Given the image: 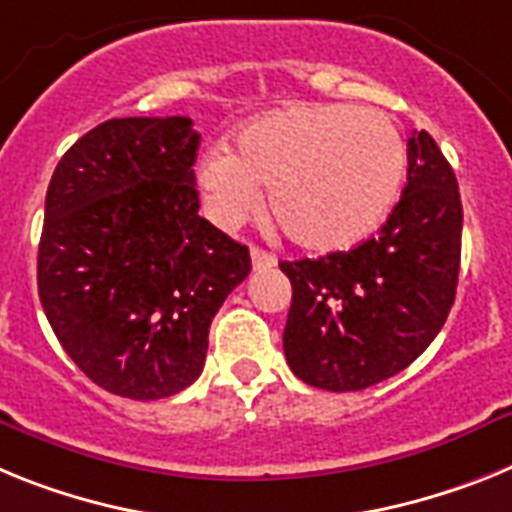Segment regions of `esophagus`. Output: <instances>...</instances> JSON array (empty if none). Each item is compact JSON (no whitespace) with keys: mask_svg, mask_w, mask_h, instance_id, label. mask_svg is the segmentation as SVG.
<instances>
[{"mask_svg":"<svg viewBox=\"0 0 512 512\" xmlns=\"http://www.w3.org/2000/svg\"><path fill=\"white\" fill-rule=\"evenodd\" d=\"M252 270H270L278 265V260H275V255H270V252L260 250V247H252Z\"/></svg>","mask_w":512,"mask_h":512,"instance_id":"esophagus-1","label":"esophagus"}]
</instances>
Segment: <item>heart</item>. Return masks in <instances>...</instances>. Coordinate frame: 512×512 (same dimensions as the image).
I'll list each match as a JSON object with an SVG mask.
<instances>
[{
  "label": "heart",
  "instance_id": "b5f03b06",
  "mask_svg": "<svg viewBox=\"0 0 512 512\" xmlns=\"http://www.w3.org/2000/svg\"><path fill=\"white\" fill-rule=\"evenodd\" d=\"M407 172V144L389 115L355 105H293L250 121L231 154L208 151L198 182L211 219L239 226L262 206L306 252L366 242L391 213Z\"/></svg>",
  "mask_w": 512,
  "mask_h": 512
}]
</instances>
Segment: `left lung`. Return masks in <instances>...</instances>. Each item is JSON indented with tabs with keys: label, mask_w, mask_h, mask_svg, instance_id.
Masks as SVG:
<instances>
[{
	"label": "left lung",
	"mask_w": 512,
	"mask_h": 512,
	"mask_svg": "<svg viewBox=\"0 0 512 512\" xmlns=\"http://www.w3.org/2000/svg\"><path fill=\"white\" fill-rule=\"evenodd\" d=\"M461 224L451 164L428 131H415L407 185L376 237L281 262L293 288L283 330L291 371L317 389L361 391L410 366L456 299Z\"/></svg>",
	"instance_id": "obj_1"
}]
</instances>
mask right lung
Returning a JSON list of instances; mask_svg holds the SVG:
<instances>
[{
	"label": "right lung",
	"instance_id": "1",
	"mask_svg": "<svg viewBox=\"0 0 512 512\" xmlns=\"http://www.w3.org/2000/svg\"><path fill=\"white\" fill-rule=\"evenodd\" d=\"M201 133L185 115L113 118L66 151L46 193L38 293L61 348L110 394L164 399L203 371L250 250L198 216Z\"/></svg>",
	"mask_w": 512,
	"mask_h": 512
}]
</instances>
